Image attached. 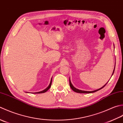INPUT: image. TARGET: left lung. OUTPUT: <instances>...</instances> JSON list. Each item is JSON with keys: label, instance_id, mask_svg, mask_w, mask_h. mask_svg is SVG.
<instances>
[{"label": "left lung", "instance_id": "8db88e82", "mask_svg": "<svg viewBox=\"0 0 123 123\" xmlns=\"http://www.w3.org/2000/svg\"><path fill=\"white\" fill-rule=\"evenodd\" d=\"M116 64V63H115ZM115 67H114V71H113V72H112V75H113V74H114V71H115ZM112 75H111V76H112ZM108 83V82H107ZM107 83L106 84H105V85H104V86H102V87H101V88H100V89H97V90H94V91H83V90H79V89H76V87H75L73 86V84H72V83H71V80H70V78H69V86H71V89L73 90V91H74V92H77V93H93V92H97V91H99V90H101V89H102L104 87H105V86H106V85L107 84Z\"/></svg>", "mask_w": 123, "mask_h": 123}]
</instances>
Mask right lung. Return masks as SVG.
I'll use <instances>...</instances> for the list:
<instances>
[{"label": "right lung", "mask_w": 123, "mask_h": 123, "mask_svg": "<svg viewBox=\"0 0 123 123\" xmlns=\"http://www.w3.org/2000/svg\"><path fill=\"white\" fill-rule=\"evenodd\" d=\"M51 83H52V78H51V79L50 83V84H49V86H48L46 89H45L44 90H42V91H41L37 92H33V93H44V92H47V91H48V90L50 89V87H51Z\"/></svg>", "instance_id": "obj_1"}]
</instances>
